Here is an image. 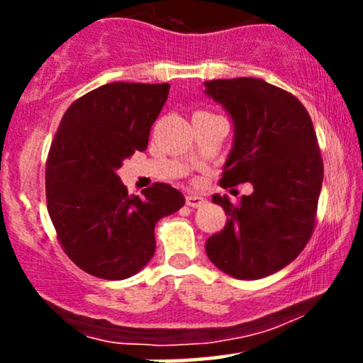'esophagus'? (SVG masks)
Here are the masks:
<instances>
[{
  "label": "esophagus",
  "instance_id": "esophagus-1",
  "mask_svg": "<svg viewBox=\"0 0 363 363\" xmlns=\"http://www.w3.org/2000/svg\"><path fill=\"white\" fill-rule=\"evenodd\" d=\"M206 203V199L203 198V196H199V194H187L186 196V205L187 206H191V208H199L201 205H205Z\"/></svg>",
  "mask_w": 363,
  "mask_h": 363
}]
</instances>
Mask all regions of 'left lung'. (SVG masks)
Returning a JSON list of instances; mask_svg holds the SVG:
<instances>
[{
    "label": "left lung",
    "instance_id": "1",
    "mask_svg": "<svg viewBox=\"0 0 363 363\" xmlns=\"http://www.w3.org/2000/svg\"><path fill=\"white\" fill-rule=\"evenodd\" d=\"M206 94L234 119V148L220 186L251 182L254 193L230 203L223 230L206 240L218 269L257 280L290 264L312 237L324 165L309 112L290 91L259 78L206 82Z\"/></svg>",
    "mask_w": 363,
    "mask_h": 363
}]
</instances>
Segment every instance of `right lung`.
<instances>
[{
	"label": "right lung",
	"mask_w": 363,
	"mask_h": 363,
	"mask_svg": "<svg viewBox=\"0 0 363 363\" xmlns=\"http://www.w3.org/2000/svg\"><path fill=\"white\" fill-rule=\"evenodd\" d=\"M169 83L116 82L77 99L62 116L45 162V199L62 251L102 280L138 273L155 252V225L186 199L155 182L128 194L116 170L147 150Z\"/></svg>",
	"instance_id": "obj_1"
}]
</instances>
